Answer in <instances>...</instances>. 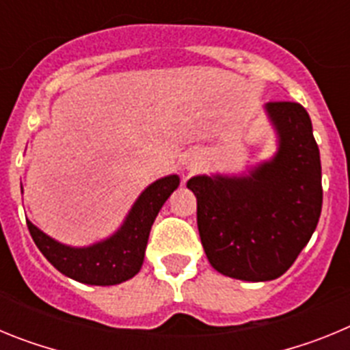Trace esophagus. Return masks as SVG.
<instances>
[{
	"mask_svg": "<svg viewBox=\"0 0 350 350\" xmlns=\"http://www.w3.org/2000/svg\"><path fill=\"white\" fill-rule=\"evenodd\" d=\"M198 165H200V161H198L196 157H194V159H189L187 161V170H191V172H193V170L198 168Z\"/></svg>",
	"mask_w": 350,
	"mask_h": 350,
	"instance_id": "1",
	"label": "esophagus"
}]
</instances>
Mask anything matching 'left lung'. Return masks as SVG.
<instances>
[{
  "instance_id": "8db88e82",
  "label": "left lung",
  "mask_w": 350,
  "mask_h": 350,
  "mask_svg": "<svg viewBox=\"0 0 350 350\" xmlns=\"http://www.w3.org/2000/svg\"><path fill=\"white\" fill-rule=\"evenodd\" d=\"M265 112L277 152L243 175H196L198 231L219 273L267 282L286 273L317 228L323 206L319 147L299 103L275 101Z\"/></svg>"
}]
</instances>
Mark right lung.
Returning <instances> with one entry per match:
<instances>
[{"label":"right lung","instance_id":"1","mask_svg":"<svg viewBox=\"0 0 350 350\" xmlns=\"http://www.w3.org/2000/svg\"><path fill=\"white\" fill-rule=\"evenodd\" d=\"M180 184L178 175H168L145 187L124 222L112 237L88 247L61 243L27 221L29 233L55 270L89 286H116L133 279L144 265L148 233L161 206Z\"/></svg>","mask_w":350,"mask_h":350}]
</instances>
